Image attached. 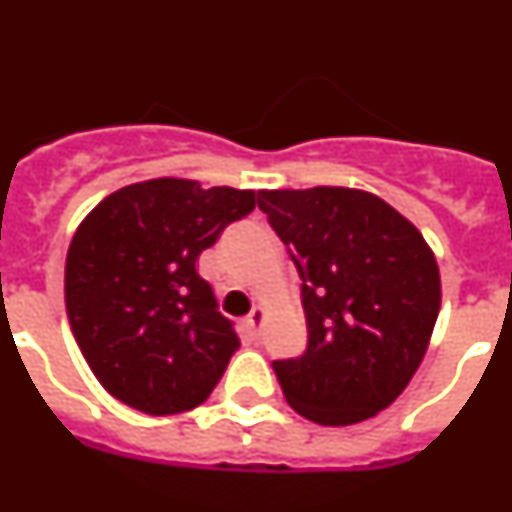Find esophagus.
<instances>
[{"label":"esophagus","mask_w":512,"mask_h":512,"mask_svg":"<svg viewBox=\"0 0 512 512\" xmlns=\"http://www.w3.org/2000/svg\"><path fill=\"white\" fill-rule=\"evenodd\" d=\"M248 328L253 330V333H259V328H261V323H264V307L261 305H256L253 307L251 312H248Z\"/></svg>","instance_id":"34e87169"}]
</instances>
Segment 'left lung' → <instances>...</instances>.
<instances>
[{"instance_id": "left-lung-1", "label": "left lung", "mask_w": 512, "mask_h": 512, "mask_svg": "<svg viewBox=\"0 0 512 512\" xmlns=\"http://www.w3.org/2000/svg\"><path fill=\"white\" fill-rule=\"evenodd\" d=\"M259 207L302 279L307 348L274 361L302 418L351 425L397 400L441 310V277L420 230L377 194L261 189Z\"/></svg>"}]
</instances>
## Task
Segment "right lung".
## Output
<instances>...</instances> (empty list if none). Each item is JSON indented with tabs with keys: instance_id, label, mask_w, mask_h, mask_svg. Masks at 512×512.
Here are the masks:
<instances>
[{
	"instance_id": "right-lung-1",
	"label": "right lung",
	"mask_w": 512,
	"mask_h": 512,
	"mask_svg": "<svg viewBox=\"0 0 512 512\" xmlns=\"http://www.w3.org/2000/svg\"><path fill=\"white\" fill-rule=\"evenodd\" d=\"M256 207L253 189L148 179L104 197L66 256V315L104 390L148 415L210 397L235 348L197 259Z\"/></svg>"
}]
</instances>
